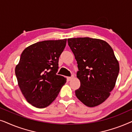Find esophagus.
<instances>
[{
  "label": "esophagus",
  "mask_w": 132,
  "mask_h": 132,
  "mask_svg": "<svg viewBox=\"0 0 132 132\" xmlns=\"http://www.w3.org/2000/svg\"><path fill=\"white\" fill-rule=\"evenodd\" d=\"M73 78H74V76L72 75L71 77H67V79L68 81H70V80H71V79H73Z\"/></svg>",
  "instance_id": "34e87169"
}]
</instances>
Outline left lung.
<instances>
[{
    "mask_svg": "<svg viewBox=\"0 0 132 132\" xmlns=\"http://www.w3.org/2000/svg\"><path fill=\"white\" fill-rule=\"evenodd\" d=\"M68 43L77 61L80 82L76 95L88 107L102 104L115 87L120 71L113 49L106 41L89 37L68 38Z\"/></svg>",
    "mask_w": 132,
    "mask_h": 132,
    "instance_id": "8db88e82",
    "label": "left lung"
}]
</instances>
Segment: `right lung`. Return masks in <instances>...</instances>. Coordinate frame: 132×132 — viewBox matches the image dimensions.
<instances>
[{"label":"right lung","instance_id":"add662e5","mask_svg":"<svg viewBox=\"0 0 132 132\" xmlns=\"http://www.w3.org/2000/svg\"><path fill=\"white\" fill-rule=\"evenodd\" d=\"M67 39L36 43L23 50L15 73L20 89L28 102L38 108L50 105L66 78L57 75L59 57Z\"/></svg>","mask_w":132,"mask_h":132}]
</instances>
